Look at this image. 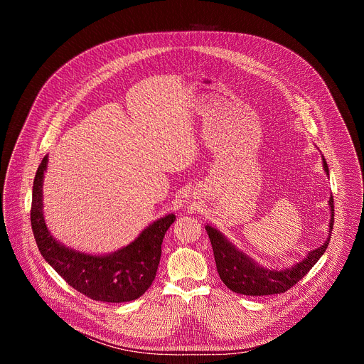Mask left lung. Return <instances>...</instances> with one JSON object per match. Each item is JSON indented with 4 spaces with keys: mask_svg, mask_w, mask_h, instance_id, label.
Wrapping results in <instances>:
<instances>
[{
    "mask_svg": "<svg viewBox=\"0 0 364 364\" xmlns=\"http://www.w3.org/2000/svg\"><path fill=\"white\" fill-rule=\"evenodd\" d=\"M324 170L328 174V167L326 161H324ZM330 209H331L330 230H333V225H334L333 196L330 198ZM205 232L210 237L218 272L220 275V279L225 282V285L236 294L255 295V296L282 294V292H287L289 288H292L309 272L311 268L318 262V259L326 252L331 237V232H330V236L324 245H321L318 249H314L313 252H309L304 261H301L291 269L272 271V269H265L262 267L256 265L250 257H247L245 253L237 250L215 228L205 226Z\"/></svg>",
    "mask_w": 364,
    "mask_h": 364,
    "instance_id": "8db88e82",
    "label": "left lung"
}]
</instances>
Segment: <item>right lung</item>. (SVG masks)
Returning <instances> with one entry per match:
<instances>
[{
  "label": "right lung",
  "instance_id": "obj_1",
  "mask_svg": "<svg viewBox=\"0 0 364 364\" xmlns=\"http://www.w3.org/2000/svg\"><path fill=\"white\" fill-rule=\"evenodd\" d=\"M46 167L47 155L34 177L30 210L31 229L43 257L70 287L90 299L127 302L139 298L157 274L161 243L176 216L154 222L131 245L112 255L93 256L72 250L55 240L44 223L41 186Z\"/></svg>",
  "mask_w": 364,
  "mask_h": 364
}]
</instances>
